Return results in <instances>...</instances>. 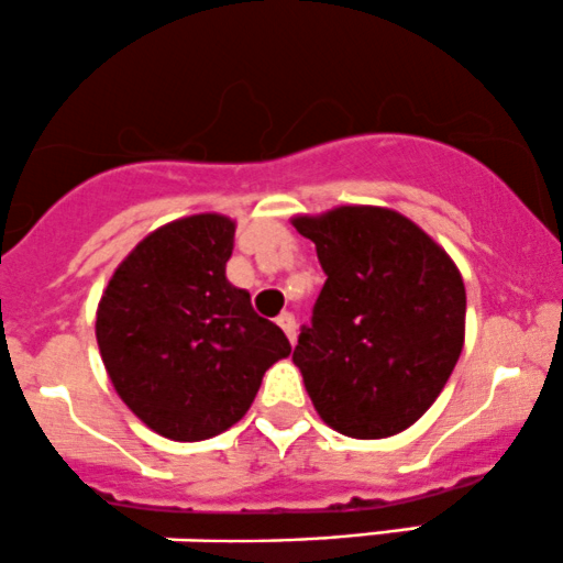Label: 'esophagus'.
<instances>
[{
  "instance_id": "obj_1",
  "label": "esophagus",
  "mask_w": 563,
  "mask_h": 563,
  "mask_svg": "<svg viewBox=\"0 0 563 563\" xmlns=\"http://www.w3.org/2000/svg\"><path fill=\"white\" fill-rule=\"evenodd\" d=\"M277 325H280L283 331H286V336H288V342H296V320H294V314L291 312H283V314H277Z\"/></svg>"
}]
</instances>
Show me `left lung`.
<instances>
[{
	"label": "left lung",
	"instance_id": "8db88e82",
	"mask_svg": "<svg viewBox=\"0 0 563 563\" xmlns=\"http://www.w3.org/2000/svg\"><path fill=\"white\" fill-rule=\"evenodd\" d=\"M325 272L294 363L314 411L342 435L411 428L465 344V283L449 253L390 208L296 216Z\"/></svg>",
	"mask_w": 563,
	"mask_h": 563
}]
</instances>
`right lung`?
<instances>
[{"instance_id":"right-lung-1","label":"right lung","mask_w":563,"mask_h":563,"mask_svg":"<svg viewBox=\"0 0 563 563\" xmlns=\"http://www.w3.org/2000/svg\"><path fill=\"white\" fill-rule=\"evenodd\" d=\"M234 221L197 213L146 234L114 269L96 339L117 395L146 428L206 441L245 417L286 333L227 280Z\"/></svg>"}]
</instances>
